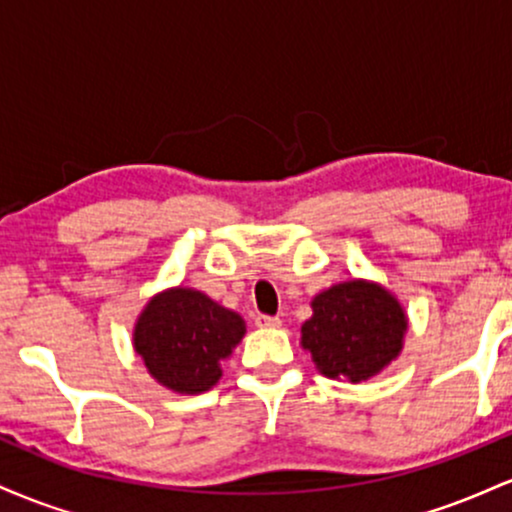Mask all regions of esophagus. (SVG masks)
I'll list each match as a JSON object with an SVG mask.
<instances>
[{
  "label": "esophagus",
  "mask_w": 512,
  "mask_h": 512,
  "mask_svg": "<svg viewBox=\"0 0 512 512\" xmlns=\"http://www.w3.org/2000/svg\"><path fill=\"white\" fill-rule=\"evenodd\" d=\"M255 325L257 327H279L281 320H279V317H272V315H257Z\"/></svg>",
  "instance_id": "34e87169"
}]
</instances>
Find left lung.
Here are the masks:
<instances>
[{"label":"left lung","mask_w":512,"mask_h":512,"mask_svg":"<svg viewBox=\"0 0 512 512\" xmlns=\"http://www.w3.org/2000/svg\"><path fill=\"white\" fill-rule=\"evenodd\" d=\"M301 346L325 378L363 383L402 354L409 320L395 293L368 279H351L310 301Z\"/></svg>","instance_id":"8db88e82"}]
</instances>
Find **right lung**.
<instances>
[{
	"instance_id": "obj_1",
	"label": "right lung",
	"mask_w": 512,
	"mask_h": 512,
	"mask_svg": "<svg viewBox=\"0 0 512 512\" xmlns=\"http://www.w3.org/2000/svg\"><path fill=\"white\" fill-rule=\"evenodd\" d=\"M245 337V320L190 286H173L144 305L132 342L156 383L202 395L221 380V363Z\"/></svg>"
}]
</instances>
